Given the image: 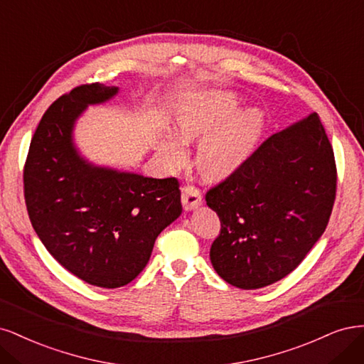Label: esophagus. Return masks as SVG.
<instances>
[{"label": "esophagus", "mask_w": 364, "mask_h": 364, "mask_svg": "<svg viewBox=\"0 0 364 364\" xmlns=\"http://www.w3.org/2000/svg\"><path fill=\"white\" fill-rule=\"evenodd\" d=\"M181 201H183V207L184 210H193L198 205H201L203 203V195L201 191L198 187L187 184L181 189Z\"/></svg>", "instance_id": "34e87169"}]
</instances>
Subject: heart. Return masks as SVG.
Listing matches in <instances>:
<instances>
[{
	"mask_svg": "<svg viewBox=\"0 0 364 364\" xmlns=\"http://www.w3.org/2000/svg\"><path fill=\"white\" fill-rule=\"evenodd\" d=\"M236 105L237 98L232 93L220 92L187 101L180 110L178 127L186 139L210 133L196 152V166L207 178L227 177L240 168L251 156L263 130V114L257 109L239 112L228 120ZM168 149L177 161L184 157V142L180 139L171 140Z\"/></svg>",
	"mask_w": 364,
	"mask_h": 364,
	"instance_id": "obj_1",
	"label": "heart"
}]
</instances>
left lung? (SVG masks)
<instances>
[{
    "label": "left lung",
    "mask_w": 364,
    "mask_h": 364,
    "mask_svg": "<svg viewBox=\"0 0 364 364\" xmlns=\"http://www.w3.org/2000/svg\"><path fill=\"white\" fill-rule=\"evenodd\" d=\"M334 151L318 113L272 134L205 201L220 220L210 248L215 271L239 289H260L306 259L330 220Z\"/></svg>",
    "instance_id": "8db88e82"
}]
</instances>
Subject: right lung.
I'll return each instance as SVG.
<instances>
[{"instance_id":"add662e5","label":"right lung","mask_w":364,"mask_h":364,"mask_svg":"<svg viewBox=\"0 0 364 364\" xmlns=\"http://www.w3.org/2000/svg\"><path fill=\"white\" fill-rule=\"evenodd\" d=\"M118 87L87 83L57 98L31 137L24 165L28 218L45 248L85 283L116 289L146 266L159 234L181 215L175 177L93 168L73 145L74 121Z\"/></svg>"}]
</instances>
